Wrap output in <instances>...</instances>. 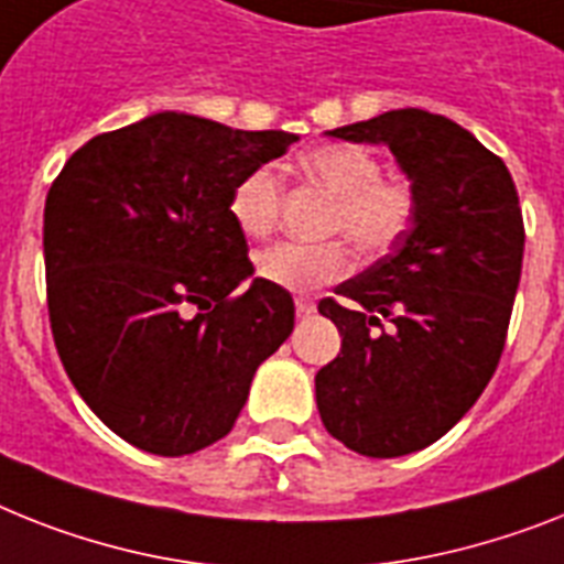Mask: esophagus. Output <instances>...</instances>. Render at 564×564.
<instances>
[{"mask_svg":"<svg viewBox=\"0 0 564 564\" xmlns=\"http://www.w3.org/2000/svg\"><path fill=\"white\" fill-rule=\"evenodd\" d=\"M316 311L314 302L308 300V296H296V314L300 316H311Z\"/></svg>","mask_w":564,"mask_h":564,"instance_id":"34e87169","label":"esophagus"}]
</instances>
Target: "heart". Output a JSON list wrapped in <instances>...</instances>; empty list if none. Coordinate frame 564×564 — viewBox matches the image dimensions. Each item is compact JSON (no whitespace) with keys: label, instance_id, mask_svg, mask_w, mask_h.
Instances as JSON below:
<instances>
[{"label":"heart","instance_id":"1","mask_svg":"<svg viewBox=\"0 0 564 564\" xmlns=\"http://www.w3.org/2000/svg\"><path fill=\"white\" fill-rule=\"evenodd\" d=\"M300 172L334 198L328 227L346 232L357 250L380 256L392 250L415 221L417 198L403 178H383V164L360 143H328L300 158ZM282 209V178L271 164L250 170L230 193V218L250 239L276 227ZM351 271L343 241L305 245L276 241L256 256V273L276 288L308 293L339 282Z\"/></svg>","mask_w":564,"mask_h":564}]
</instances>
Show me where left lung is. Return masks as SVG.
Instances as JSON below:
<instances>
[{"mask_svg":"<svg viewBox=\"0 0 564 564\" xmlns=\"http://www.w3.org/2000/svg\"><path fill=\"white\" fill-rule=\"evenodd\" d=\"M325 134L386 143L417 198L392 253L337 288L346 305L319 302L343 337L314 380L325 430L360 455L398 458L453 430L499 366L522 207L505 161L444 115L394 109Z\"/></svg>","mask_w":564,"mask_h":564,"instance_id":"left-lung-1","label":"left lung"}]
</instances>
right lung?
Here are the masks:
<instances>
[{
	"label": "right lung",
	"instance_id": "right-lung-1",
	"mask_svg": "<svg viewBox=\"0 0 564 564\" xmlns=\"http://www.w3.org/2000/svg\"><path fill=\"white\" fill-rule=\"evenodd\" d=\"M291 132L158 111L83 143L45 198L54 346L91 412L152 455L232 430L256 369L293 332L285 288L251 279L230 193Z\"/></svg>",
	"mask_w": 564,
	"mask_h": 564
}]
</instances>
